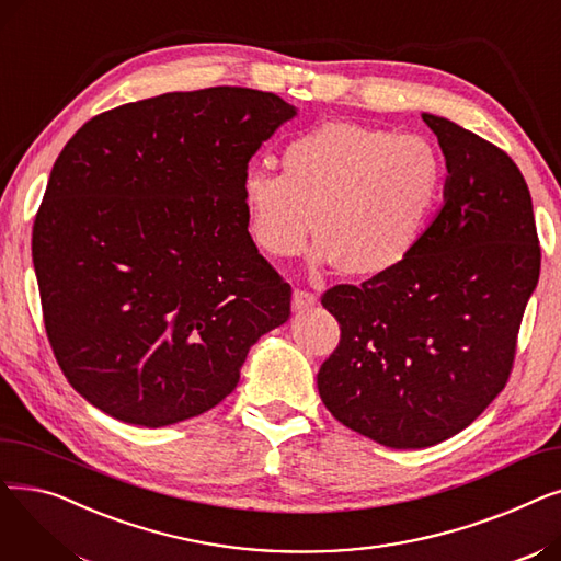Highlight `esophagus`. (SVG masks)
Instances as JSON below:
<instances>
[{
    "label": "esophagus",
    "mask_w": 561,
    "mask_h": 561,
    "mask_svg": "<svg viewBox=\"0 0 561 561\" xmlns=\"http://www.w3.org/2000/svg\"><path fill=\"white\" fill-rule=\"evenodd\" d=\"M313 305H318L316 293L305 288L293 290V311H305V309H311Z\"/></svg>",
    "instance_id": "1"
}]
</instances>
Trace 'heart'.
<instances>
[{
    "mask_svg": "<svg viewBox=\"0 0 561 561\" xmlns=\"http://www.w3.org/2000/svg\"><path fill=\"white\" fill-rule=\"evenodd\" d=\"M448 165L438 145L357 123H325L290 138L282 174L252 165L241 195L254 243L271 256L336 261L352 277L391 273L419 250L444 199Z\"/></svg>",
    "mask_w": 561,
    "mask_h": 561,
    "instance_id": "obj_1",
    "label": "heart"
}]
</instances>
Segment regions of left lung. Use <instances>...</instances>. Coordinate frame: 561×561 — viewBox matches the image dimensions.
<instances>
[{
    "label": "left lung",
    "mask_w": 561,
    "mask_h": 561,
    "mask_svg": "<svg viewBox=\"0 0 561 561\" xmlns=\"http://www.w3.org/2000/svg\"><path fill=\"white\" fill-rule=\"evenodd\" d=\"M423 121L448 165L423 243L400 268L320 300L341 325L318 370L320 400L339 423L396 450L455 436L505 389L541 268L518 165L446 117Z\"/></svg>",
    "instance_id": "left-lung-1"
}]
</instances>
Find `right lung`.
Wrapping results in <instances>:
<instances>
[{
  "label": "right lung",
  "mask_w": 561,
  "mask_h": 561,
  "mask_svg": "<svg viewBox=\"0 0 561 561\" xmlns=\"http://www.w3.org/2000/svg\"><path fill=\"white\" fill-rule=\"evenodd\" d=\"M296 106L216 85L123 104L58 154L32 254L54 357L104 414L163 427L239 385L290 286L248 231L243 174Z\"/></svg>",
  "instance_id": "add662e5"
}]
</instances>
